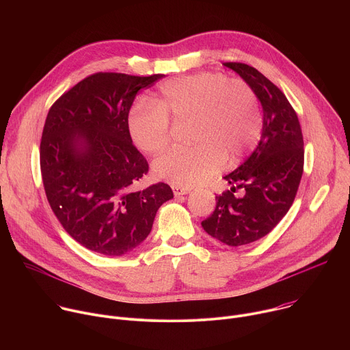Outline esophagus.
Here are the masks:
<instances>
[{
    "mask_svg": "<svg viewBox=\"0 0 350 350\" xmlns=\"http://www.w3.org/2000/svg\"><path fill=\"white\" fill-rule=\"evenodd\" d=\"M189 191H191V188H188V187H177V185H173V193H174V196L187 195Z\"/></svg>",
    "mask_w": 350,
    "mask_h": 350,
    "instance_id": "esophagus-1",
    "label": "esophagus"
}]
</instances>
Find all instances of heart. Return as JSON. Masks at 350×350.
Wrapping results in <instances>:
<instances>
[{"label":"heart","mask_w":350,"mask_h":350,"mask_svg":"<svg viewBox=\"0 0 350 350\" xmlns=\"http://www.w3.org/2000/svg\"><path fill=\"white\" fill-rule=\"evenodd\" d=\"M154 104H138L129 115L134 144L158 154L170 144L172 122H191L195 145L170 149L154 162L158 178L177 187H193L246 157L260 139L263 116L255 90L239 79L202 72L165 81Z\"/></svg>","instance_id":"heart-1"}]
</instances>
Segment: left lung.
I'll return each instance as SVG.
<instances>
[{"label": "left lung", "mask_w": 350, "mask_h": 350, "mask_svg": "<svg viewBox=\"0 0 350 350\" xmlns=\"http://www.w3.org/2000/svg\"><path fill=\"white\" fill-rule=\"evenodd\" d=\"M251 85L263 108V130L252 155L224 178L231 189L216 196L215 212L204 230L228 246L267 235L293 204L304 173V135L284 92L255 68L224 62ZM237 189L242 196H235Z\"/></svg>", "instance_id": "1"}]
</instances>
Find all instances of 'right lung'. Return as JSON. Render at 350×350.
Returning <instances> with one entry per match:
<instances>
[{
    "label": "right lung",
    "instance_id": "add662e5",
    "mask_svg": "<svg viewBox=\"0 0 350 350\" xmlns=\"http://www.w3.org/2000/svg\"><path fill=\"white\" fill-rule=\"evenodd\" d=\"M162 77L94 73L62 94L46 115L40 167L48 204L66 232L92 252L133 251L173 198L165 183L134 189L149 166L129 131L137 92Z\"/></svg>",
    "mask_w": 350,
    "mask_h": 350
}]
</instances>
